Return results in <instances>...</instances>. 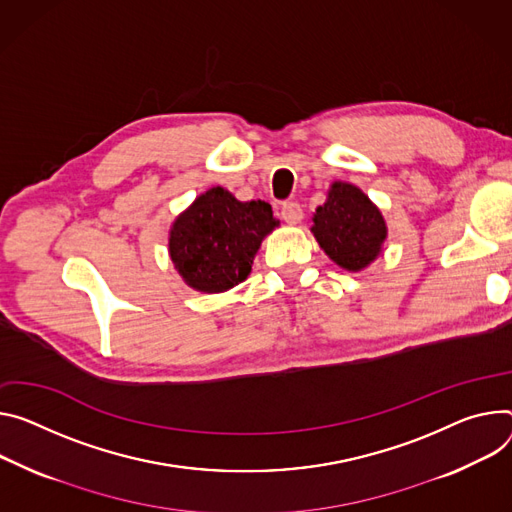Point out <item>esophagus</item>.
<instances>
[{"label":"esophagus","instance_id":"esophagus-1","mask_svg":"<svg viewBox=\"0 0 512 512\" xmlns=\"http://www.w3.org/2000/svg\"><path fill=\"white\" fill-rule=\"evenodd\" d=\"M282 218L288 222V224H300L302 218H304V212L300 208L298 202H286L282 206Z\"/></svg>","mask_w":512,"mask_h":512}]
</instances>
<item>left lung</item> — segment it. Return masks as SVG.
<instances>
[{
	"instance_id": "obj_1",
	"label": "left lung",
	"mask_w": 512,
	"mask_h": 512,
	"mask_svg": "<svg viewBox=\"0 0 512 512\" xmlns=\"http://www.w3.org/2000/svg\"><path fill=\"white\" fill-rule=\"evenodd\" d=\"M310 230L329 259L353 273L374 263L388 239L382 210L357 185L347 181L331 183L327 200L312 216Z\"/></svg>"
}]
</instances>
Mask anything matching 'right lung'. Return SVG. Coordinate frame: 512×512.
Returning a JSON list of instances; mask_svg holds the SVG:
<instances>
[{"instance_id": "add662e5", "label": "right lung", "mask_w": 512, "mask_h": 512, "mask_svg": "<svg viewBox=\"0 0 512 512\" xmlns=\"http://www.w3.org/2000/svg\"><path fill=\"white\" fill-rule=\"evenodd\" d=\"M277 226L267 202H241L214 185L171 222L169 257L185 286L220 294L247 280L263 239Z\"/></svg>"}]
</instances>
